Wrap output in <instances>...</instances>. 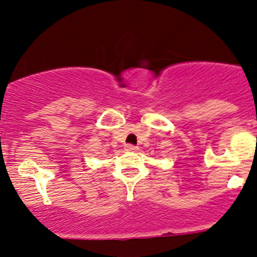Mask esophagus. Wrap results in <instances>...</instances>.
I'll list each match as a JSON object with an SVG mask.
<instances>
[{
  "label": "esophagus",
  "mask_w": 257,
  "mask_h": 257,
  "mask_svg": "<svg viewBox=\"0 0 257 257\" xmlns=\"http://www.w3.org/2000/svg\"><path fill=\"white\" fill-rule=\"evenodd\" d=\"M125 149L128 150V152H136V150H138V147H136V145L133 144H126Z\"/></svg>",
  "instance_id": "obj_1"
}]
</instances>
